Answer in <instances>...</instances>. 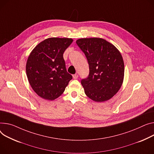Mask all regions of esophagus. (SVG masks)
<instances>
[{
	"instance_id": "obj_1",
	"label": "esophagus",
	"mask_w": 154,
	"mask_h": 154,
	"mask_svg": "<svg viewBox=\"0 0 154 154\" xmlns=\"http://www.w3.org/2000/svg\"><path fill=\"white\" fill-rule=\"evenodd\" d=\"M78 77H79V75H78L77 74H74V75H73V79H77Z\"/></svg>"
}]
</instances>
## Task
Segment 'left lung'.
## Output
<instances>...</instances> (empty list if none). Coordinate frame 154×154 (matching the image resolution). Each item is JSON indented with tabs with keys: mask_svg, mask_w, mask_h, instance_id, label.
<instances>
[{
	"mask_svg": "<svg viewBox=\"0 0 154 154\" xmlns=\"http://www.w3.org/2000/svg\"><path fill=\"white\" fill-rule=\"evenodd\" d=\"M76 43L89 65L88 77L81 81L85 94L96 102L109 100L119 91L124 80V61L119 51L100 38H80Z\"/></svg>",
	"mask_w": 154,
	"mask_h": 154,
	"instance_id": "8db88e82",
	"label": "left lung"
}]
</instances>
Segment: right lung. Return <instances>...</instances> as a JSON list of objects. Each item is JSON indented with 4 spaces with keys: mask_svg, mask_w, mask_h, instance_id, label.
Segmentation results:
<instances>
[{
    "mask_svg": "<svg viewBox=\"0 0 154 154\" xmlns=\"http://www.w3.org/2000/svg\"><path fill=\"white\" fill-rule=\"evenodd\" d=\"M67 38H49L30 53L26 64L29 83L43 99L54 100L63 94L72 76L66 70L63 54L72 43Z\"/></svg>",
    "mask_w": 154,
    "mask_h": 154,
    "instance_id": "1",
    "label": "right lung"
}]
</instances>
